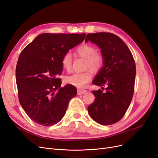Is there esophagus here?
<instances>
[{"instance_id":"34e87169","label":"esophagus","mask_w":158,"mask_h":158,"mask_svg":"<svg viewBox=\"0 0 158 158\" xmlns=\"http://www.w3.org/2000/svg\"><path fill=\"white\" fill-rule=\"evenodd\" d=\"M87 92L86 89H78V95H82L85 93Z\"/></svg>"}]
</instances>
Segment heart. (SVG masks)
Masks as SVG:
<instances>
[{
  "label": "heart",
  "instance_id": "heart-1",
  "mask_svg": "<svg viewBox=\"0 0 158 158\" xmlns=\"http://www.w3.org/2000/svg\"><path fill=\"white\" fill-rule=\"evenodd\" d=\"M95 48L89 44H82L75 50L76 54L85 59V68L89 69L94 72H98L103 65V57L99 52H95ZM61 64L66 71H69L72 67V57L69 52L65 53L61 59ZM92 78L90 71L83 73H76L65 78V82L69 84L75 85L78 88H83L88 84Z\"/></svg>",
  "mask_w": 158,
  "mask_h": 158
}]
</instances>
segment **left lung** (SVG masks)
I'll return each mask as SVG.
<instances>
[{
    "mask_svg": "<svg viewBox=\"0 0 158 158\" xmlns=\"http://www.w3.org/2000/svg\"><path fill=\"white\" fill-rule=\"evenodd\" d=\"M90 41L101 49L103 66L93 84L107 85L106 92L92 91L94 102L88 111L94 121L103 125L117 123L125 115L132 101L136 76V64L127 45L111 33H88L85 42Z\"/></svg>",
    "mask_w": 158,
    "mask_h": 158,
    "instance_id": "obj_1",
    "label": "left lung"
}]
</instances>
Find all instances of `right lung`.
Listing matches in <instances>:
<instances>
[{
	"label": "right lung",
	"mask_w": 158,
	"mask_h": 158,
	"mask_svg": "<svg viewBox=\"0 0 158 158\" xmlns=\"http://www.w3.org/2000/svg\"><path fill=\"white\" fill-rule=\"evenodd\" d=\"M85 33H43L19 56L16 80L19 102L32 121L49 127L64 117L70 100L77 94L73 85L61 88L63 56L82 43Z\"/></svg>",
	"instance_id": "right-lung-1"
}]
</instances>
